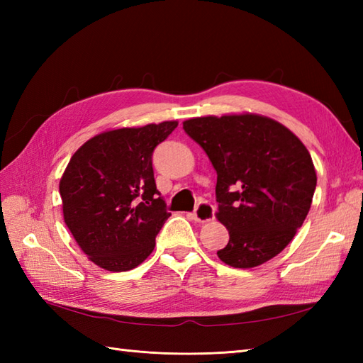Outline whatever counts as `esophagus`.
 Listing matches in <instances>:
<instances>
[{
    "label": "esophagus",
    "instance_id": "esophagus-1",
    "mask_svg": "<svg viewBox=\"0 0 363 363\" xmlns=\"http://www.w3.org/2000/svg\"><path fill=\"white\" fill-rule=\"evenodd\" d=\"M213 215H215L213 206L203 201L195 207L194 213H191V218H194L198 223H207V221H211L213 218Z\"/></svg>",
    "mask_w": 363,
    "mask_h": 363
}]
</instances>
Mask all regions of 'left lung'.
<instances>
[{"label":"left lung","mask_w":363,"mask_h":363,"mask_svg":"<svg viewBox=\"0 0 363 363\" xmlns=\"http://www.w3.org/2000/svg\"><path fill=\"white\" fill-rule=\"evenodd\" d=\"M182 126L217 172V218L229 230L220 260L252 268L277 256L303 226L317 187L303 142L257 113L209 115Z\"/></svg>","instance_id":"1"}]
</instances>
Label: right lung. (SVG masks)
<instances>
[{
    "label": "right lung",
    "mask_w": 363,
    "mask_h": 363,
    "mask_svg": "<svg viewBox=\"0 0 363 363\" xmlns=\"http://www.w3.org/2000/svg\"><path fill=\"white\" fill-rule=\"evenodd\" d=\"M177 126L162 121L106 130L76 151L60 177L64 221L79 248L107 272H128L152 252L169 217L152 151Z\"/></svg>",
    "instance_id": "right-lung-1"
}]
</instances>
